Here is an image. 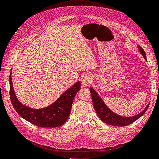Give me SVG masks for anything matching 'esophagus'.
<instances>
[{"instance_id":"1","label":"esophagus","mask_w":159,"mask_h":159,"mask_svg":"<svg viewBox=\"0 0 159 159\" xmlns=\"http://www.w3.org/2000/svg\"><path fill=\"white\" fill-rule=\"evenodd\" d=\"M91 81V76L89 75H85L84 76L83 79L81 80V84L84 86H86L90 84Z\"/></svg>"}]
</instances>
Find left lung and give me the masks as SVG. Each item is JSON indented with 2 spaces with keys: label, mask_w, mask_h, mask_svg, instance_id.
<instances>
[{
  "label": "left lung",
  "mask_w": 159,
  "mask_h": 159,
  "mask_svg": "<svg viewBox=\"0 0 159 159\" xmlns=\"http://www.w3.org/2000/svg\"><path fill=\"white\" fill-rule=\"evenodd\" d=\"M138 48L139 51V53H140V54L143 57L145 61H147L144 50L139 46H138ZM89 89L92 96L93 104L94 106V108L95 111H96L98 116L102 121L110 125L116 126H124L129 125L132 123L133 122H134L135 120L138 119L140 117H142L145 113V111H147L149 106V104H148V106L145 107V109L142 111L137 114L136 116L131 117L121 116L111 111L109 107L106 105L103 100L100 98L98 93L95 91L93 87H90Z\"/></svg>",
  "instance_id": "obj_1"
}]
</instances>
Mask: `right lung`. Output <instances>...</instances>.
<instances>
[{
	"label": "right lung",
	"instance_id": "1",
	"mask_svg": "<svg viewBox=\"0 0 159 159\" xmlns=\"http://www.w3.org/2000/svg\"><path fill=\"white\" fill-rule=\"evenodd\" d=\"M10 75V95L11 102L17 113L30 123L40 127H58L64 124L70 113L76 93L80 89L81 82L78 81L68 88L51 105L40 109H34L23 104L16 97Z\"/></svg>",
	"mask_w": 159,
	"mask_h": 159
}]
</instances>
